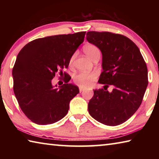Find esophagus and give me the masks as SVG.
Segmentation results:
<instances>
[{"label":"esophagus","instance_id":"esophagus-1","mask_svg":"<svg viewBox=\"0 0 159 159\" xmlns=\"http://www.w3.org/2000/svg\"><path fill=\"white\" fill-rule=\"evenodd\" d=\"M83 90H84V89H83V88H79V91H80V93L83 92Z\"/></svg>","mask_w":159,"mask_h":159}]
</instances>
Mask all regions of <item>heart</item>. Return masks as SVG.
<instances>
[{
    "instance_id": "obj_1",
    "label": "heart",
    "mask_w": 159,
    "mask_h": 159,
    "mask_svg": "<svg viewBox=\"0 0 159 159\" xmlns=\"http://www.w3.org/2000/svg\"><path fill=\"white\" fill-rule=\"evenodd\" d=\"M83 52H85L86 55L91 60H93L96 56L100 55V51L99 48L94 44H86L83 48ZM74 59V55L70 58L69 60V65L72 66ZM98 73L97 71L90 72V73H86V72H80V73L75 75L74 76V82L77 85L80 86V88H87L90 87L94 82L95 81L97 78H98Z\"/></svg>"
}]
</instances>
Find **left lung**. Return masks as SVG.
Listing matches in <instances>:
<instances>
[{
	"instance_id": "left-lung-1",
	"label": "left lung",
	"mask_w": 159,
	"mask_h": 159,
	"mask_svg": "<svg viewBox=\"0 0 159 159\" xmlns=\"http://www.w3.org/2000/svg\"><path fill=\"white\" fill-rule=\"evenodd\" d=\"M86 39L102 53L99 83L104 88L94 90L88 103L91 116L104 125L122 124L142 104L148 85L146 62L138 47L123 35L109 31H88ZM113 88L111 92L107 88Z\"/></svg>"
}]
</instances>
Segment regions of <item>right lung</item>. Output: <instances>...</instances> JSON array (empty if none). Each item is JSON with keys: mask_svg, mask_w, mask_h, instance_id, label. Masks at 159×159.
Returning <instances> with one entry per match:
<instances>
[{"mask_svg": "<svg viewBox=\"0 0 159 159\" xmlns=\"http://www.w3.org/2000/svg\"><path fill=\"white\" fill-rule=\"evenodd\" d=\"M85 33L40 38L19 52L12 69L13 90L21 111L32 122L52 124L68 113L69 102L79 93V88L68 83L66 72L60 89L53 88L51 80L57 73L60 78L62 76Z\"/></svg>", "mask_w": 159, "mask_h": 159, "instance_id": "obj_1", "label": "right lung"}]
</instances>
